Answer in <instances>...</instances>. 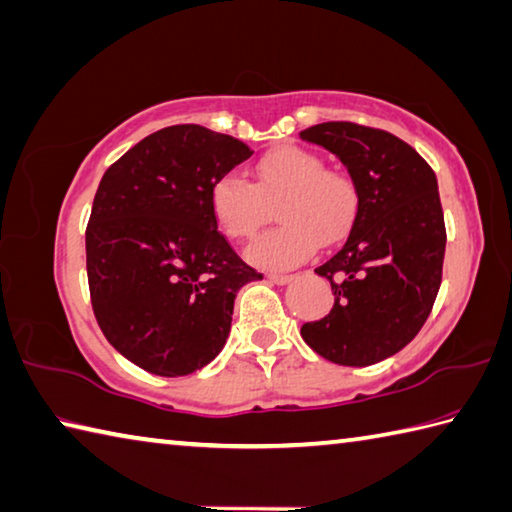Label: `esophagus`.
<instances>
[{
    "mask_svg": "<svg viewBox=\"0 0 512 512\" xmlns=\"http://www.w3.org/2000/svg\"><path fill=\"white\" fill-rule=\"evenodd\" d=\"M268 282H273L277 286H286L293 282V275H268Z\"/></svg>",
    "mask_w": 512,
    "mask_h": 512,
    "instance_id": "obj_1",
    "label": "esophagus"
}]
</instances>
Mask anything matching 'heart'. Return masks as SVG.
<instances>
[{"mask_svg":"<svg viewBox=\"0 0 512 512\" xmlns=\"http://www.w3.org/2000/svg\"><path fill=\"white\" fill-rule=\"evenodd\" d=\"M277 208L280 226L259 237L246 259L264 271H288L315 255L320 241L333 244L349 230L358 194L349 176L327 170L318 154L280 147L255 165V185L239 174L219 176L210 188V212L235 241L255 237Z\"/></svg>","mask_w":512,"mask_h":512,"instance_id":"1","label":"heart"}]
</instances>
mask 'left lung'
I'll return each mask as SVG.
<instances>
[{
	"mask_svg": "<svg viewBox=\"0 0 512 512\" xmlns=\"http://www.w3.org/2000/svg\"><path fill=\"white\" fill-rule=\"evenodd\" d=\"M336 154L356 185L349 237L315 268L336 302L302 338L336 365L367 367L410 345L441 286L445 224L432 167L394 134L353 123L300 132Z\"/></svg>",
	"mask_w": 512,
	"mask_h": 512,
	"instance_id": "1",
	"label": "left lung"
}]
</instances>
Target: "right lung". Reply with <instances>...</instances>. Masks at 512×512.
I'll list each match as a JSON object with an SVG mask.
<instances>
[{"instance_id": "obj_1", "label": "right lung", "mask_w": 512, "mask_h": 512, "mask_svg": "<svg viewBox=\"0 0 512 512\" xmlns=\"http://www.w3.org/2000/svg\"><path fill=\"white\" fill-rule=\"evenodd\" d=\"M250 154L206 127H165L98 185L87 226L91 304L111 347L154 376H188L215 360L239 288L262 280L210 212L212 185Z\"/></svg>"}]
</instances>
